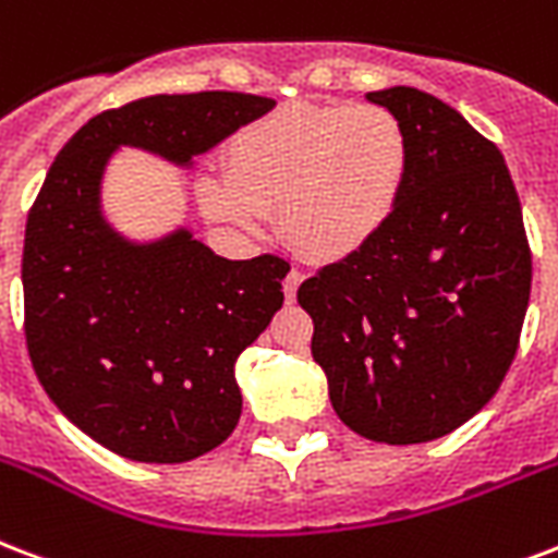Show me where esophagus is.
Wrapping results in <instances>:
<instances>
[{"instance_id": "obj_1", "label": "esophagus", "mask_w": 558, "mask_h": 558, "mask_svg": "<svg viewBox=\"0 0 558 558\" xmlns=\"http://www.w3.org/2000/svg\"><path fill=\"white\" fill-rule=\"evenodd\" d=\"M301 280H304V275H301L298 269H289V275L283 278V295H287L289 304L295 301V292H298V287H301Z\"/></svg>"}]
</instances>
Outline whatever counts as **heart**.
I'll use <instances>...</instances> for the list:
<instances>
[{
    "mask_svg": "<svg viewBox=\"0 0 558 558\" xmlns=\"http://www.w3.org/2000/svg\"><path fill=\"white\" fill-rule=\"evenodd\" d=\"M410 134L380 105H283L242 125L225 146V178L198 181L216 222L257 231L278 210L280 233L313 263L368 248L401 207Z\"/></svg>",
    "mask_w": 558,
    "mask_h": 558,
    "instance_id": "obj_1",
    "label": "heart"
}]
</instances>
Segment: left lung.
Masks as SVG:
<instances>
[{"mask_svg": "<svg viewBox=\"0 0 558 558\" xmlns=\"http://www.w3.org/2000/svg\"><path fill=\"white\" fill-rule=\"evenodd\" d=\"M401 119L410 181L389 228L298 289L339 418L365 439L418 445L474 418L524 327L533 251L500 148L415 87L368 93Z\"/></svg>", "mask_w": 558, "mask_h": 558, "instance_id": "left-lung-1", "label": "left lung"}]
</instances>
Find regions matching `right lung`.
Returning <instances> with one entry per match:
<instances>
[{"instance_id": "obj_1", "label": "right lung", "mask_w": 558, "mask_h": 558, "mask_svg": "<svg viewBox=\"0 0 558 558\" xmlns=\"http://www.w3.org/2000/svg\"><path fill=\"white\" fill-rule=\"evenodd\" d=\"M275 108L251 93L146 96L101 110L49 166L25 222V348L66 418L134 462H186L242 412L233 363L283 304L289 263L225 260L190 233L128 245L101 222L110 151L190 163Z\"/></svg>"}]
</instances>
